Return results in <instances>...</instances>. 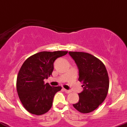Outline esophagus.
<instances>
[{"label": "esophagus", "instance_id": "34e87169", "mask_svg": "<svg viewBox=\"0 0 127 127\" xmlns=\"http://www.w3.org/2000/svg\"><path fill=\"white\" fill-rule=\"evenodd\" d=\"M63 90H64V91L65 93H71L70 90H65V89H64V88H63Z\"/></svg>", "mask_w": 127, "mask_h": 127}]
</instances>
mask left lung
Here are the masks:
<instances>
[{
	"label": "left lung",
	"instance_id": "left-lung-1",
	"mask_svg": "<svg viewBox=\"0 0 127 127\" xmlns=\"http://www.w3.org/2000/svg\"><path fill=\"white\" fill-rule=\"evenodd\" d=\"M79 69V81L84 90L79 93V100L73 104L79 112L94 111L105 100L109 87L105 65L94 55L83 52H68Z\"/></svg>",
	"mask_w": 127,
	"mask_h": 127
}]
</instances>
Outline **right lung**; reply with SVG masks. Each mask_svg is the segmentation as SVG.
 Masks as SVG:
<instances>
[{
	"mask_svg": "<svg viewBox=\"0 0 127 127\" xmlns=\"http://www.w3.org/2000/svg\"><path fill=\"white\" fill-rule=\"evenodd\" d=\"M67 51H42L29 57L19 70L17 91L22 104L29 112L41 115L51 108L55 94L62 87H51L43 80L52 75L54 62Z\"/></svg>",
	"mask_w": 127,
	"mask_h": 127,
	"instance_id": "obj_1",
	"label": "right lung"
}]
</instances>
